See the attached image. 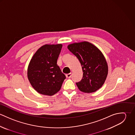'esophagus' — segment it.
I'll use <instances>...</instances> for the list:
<instances>
[{
	"mask_svg": "<svg viewBox=\"0 0 135 135\" xmlns=\"http://www.w3.org/2000/svg\"><path fill=\"white\" fill-rule=\"evenodd\" d=\"M71 76H72L71 73H69V74H67L66 75V77H67V78H70V77H71Z\"/></svg>",
	"mask_w": 135,
	"mask_h": 135,
	"instance_id": "34e87169",
	"label": "esophagus"
}]
</instances>
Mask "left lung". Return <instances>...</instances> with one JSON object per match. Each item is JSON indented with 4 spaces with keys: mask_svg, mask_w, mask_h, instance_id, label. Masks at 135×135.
Listing matches in <instances>:
<instances>
[{
    "mask_svg": "<svg viewBox=\"0 0 135 135\" xmlns=\"http://www.w3.org/2000/svg\"><path fill=\"white\" fill-rule=\"evenodd\" d=\"M68 48L81 65L83 78L76 83L78 89L85 93L96 91L104 84L108 74V65L104 55L96 46L85 41L71 44Z\"/></svg>",
    "mask_w": 135,
    "mask_h": 135,
    "instance_id": "left-lung-1",
    "label": "left lung"
}]
</instances>
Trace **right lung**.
<instances>
[{"label":"right lung","instance_id":"add662e5","mask_svg":"<svg viewBox=\"0 0 135 135\" xmlns=\"http://www.w3.org/2000/svg\"><path fill=\"white\" fill-rule=\"evenodd\" d=\"M62 45L46 44L40 47L31 59L27 68V78L39 94L52 96L60 90L65 79L57 64Z\"/></svg>","mask_w":135,"mask_h":135}]
</instances>
